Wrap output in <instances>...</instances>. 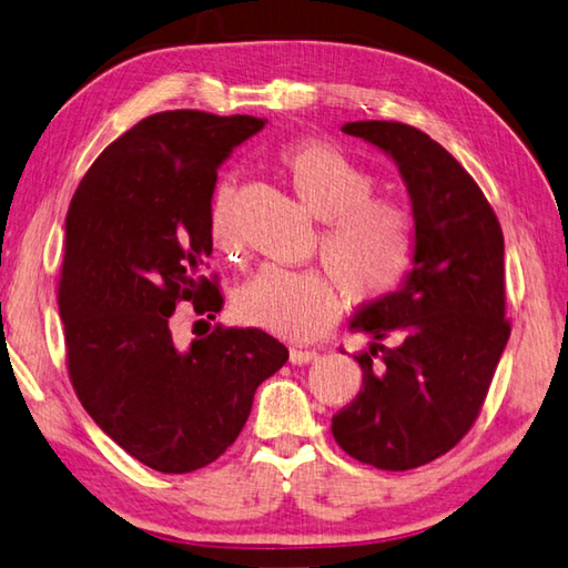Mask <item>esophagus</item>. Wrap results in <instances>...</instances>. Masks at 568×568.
Instances as JSON below:
<instances>
[{
	"instance_id": "1",
	"label": "esophagus",
	"mask_w": 568,
	"mask_h": 568,
	"mask_svg": "<svg viewBox=\"0 0 568 568\" xmlns=\"http://www.w3.org/2000/svg\"><path fill=\"white\" fill-rule=\"evenodd\" d=\"M314 358H318V351H314V348H292V351H288V361H292L294 366H302V363H312Z\"/></svg>"
}]
</instances>
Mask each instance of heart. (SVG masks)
Returning <instances> with one entry per match:
<instances>
[{"instance_id":"heart-1","label":"heart","mask_w":568,"mask_h":568,"mask_svg":"<svg viewBox=\"0 0 568 568\" xmlns=\"http://www.w3.org/2000/svg\"><path fill=\"white\" fill-rule=\"evenodd\" d=\"M276 163L298 200L324 220L316 254L332 276L316 266L264 264L234 292V314L270 334L306 341L334 326L337 283L348 302L371 304L405 282L420 250V224L408 202L376 192V175L326 141L286 143L276 151ZM210 237L222 254L242 252L230 183L212 197Z\"/></svg>"}]
</instances>
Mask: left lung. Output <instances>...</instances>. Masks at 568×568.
<instances>
[{"label":"left lung","mask_w":568,"mask_h":568,"mask_svg":"<svg viewBox=\"0 0 568 568\" xmlns=\"http://www.w3.org/2000/svg\"><path fill=\"white\" fill-rule=\"evenodd\" d=\"M344 133L398 163L420 250L398 292L351 318L373 344L356 356L363 388L331 433L361 463L403 473L450 453L483 410L511 334L505 237L473 175L427 133L395 121L346 123Z\"/></svg>","instance_id":"obj_1"}]
</instances>
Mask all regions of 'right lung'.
Instances as JSON below:
<instances>
[{
    "mask_svg": "<svg viewBox=\"0 0 568 568\" xmlns=\"http://www.w3.org/2000/svg\"><path fill=\"white\" fill-rule=\"evenodd\" d=\"M264 118L163 111L95 158L73 192L59 314L73 390L95 425L165 475L200 469L247 423L254 390L288 351L262 328L217 324L180 344L173 316L222 308L210 202L217 168Z\"/></svg>",
    "mask_w": 568,
    "mask_h": 568,
    "instance_id": "1",
    "label": "right lung"
}]
</instances>
